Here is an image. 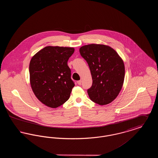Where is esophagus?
Wrapping results in <instances>:
<instances>
[{"label": "esophagus", "instance_id": "esophagus-1", "mask_svg": "<svg viewBox=\"0 0 158 158\" xmlns=\"http://www.w3.org/2000/svg\"><path fill=\"white\" fill-rule=\"evenodd\" d=\"M77 83L78 84V85H81V83H82V81L81 80H80V81H78L77 82Z\"/></svg>", "mask_w": 158, "mask_h": 158}]
</instances>
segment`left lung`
I'll return each instance as SVG.
<instances>
[{
    "instance_id": "8db88e82",
    "label": "left lung",
    "mask_w": 158,
    "mask_h": 158,
    "mask_svg": "<svg viewBox=\"0 0 158 158\" xmlns=\"http://www.w3.org/2000/svg\"><path fill=\"white\" fill-rule=\"evenodd\" d=\"M79 52L90 69L92 85L87 92L90 99L99 105L111 103L117 98L123 85V61L118 53L107 45H84Z\"/></svg>"
}]
</instances>
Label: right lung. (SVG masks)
Returning a JSON list of instances; mask_svg holds the SVG:
<instances>
[{
	"label": "right lung",
	"mask_w": 158,
	"mask_h": 158,
	"mask_svg": "<svg viewBox=\"0 0 158 158\" xmlns=\"http://www.w3.org/2000/svg\"><path fill=\"white\" fill-rule=\"evenodd\" d=\"M74 52L72 47L47 46L31 59V86L36 97L46 106L57 108L70 97L75 83L68 61Z\"/></svg>",
	"instance_id": "right-lung-1"
}]
</instances>
